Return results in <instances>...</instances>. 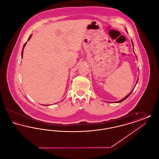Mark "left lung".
Here are the masks:
<instances>
[{"instance_id": "left-lung-1", "label": "left lung", "mask_w": 159, "mask_h": 159, "mask_svg": "<svg viewBox=\"0 0 159 159\" xmlns=\"http://www.w3.org/2000/svg\"><path fill=\"white\" fill-rule=\"evenodd\" d=\"M132 45H134V44H133V42H132ZM133 50H134V49H133ZM138 79L137 80V82H136V83H138ZM135 86H136V85H135ZM134 89H133L132 91H131V92H130V93H129L128 95H127L126 97H125L124 98L122 99H121V100H120V101H116V102H115V103H119V102H122V101H123L124 100H125V99L127 98L129 96V95H130L131 94V93L132 92V91H134Z\"/></svg>"}]
</instances>
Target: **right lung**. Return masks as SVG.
<instances>
[{"mask_svg":"<svg viewBox=\"0 0 159 159\" xmlns=\"http://www.w3.org/2000/svg\"><path fill=\"white\" fill-rule=\"evenodd\" d=\"M31 36H32V35H30V37H29V39H28V40H30V39L31 37ZM27 42H25V44H24V45L23 46V50H22V52H21V57H22V58H23V50H24V47H25V45H26V43H27ZM46 106H49V105H46Z\"/></svg>","mask_w":159,"mask_h":159,"instance_id":"add662e5","label":"right lung"}]
</instances>
